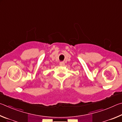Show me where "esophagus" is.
I'll return each instance as SVG.
<instances>
[{"label":"esophagus","instance_id":"esophagus-1","mask_svg":"<svg viewBox=\"0 0 122 122\" xmlns=\"http://www.w3.org/2000/svg\"><path fill=\"white\" fill-rule=\"evenodd\" d=\"M59 65H61V66H64L65 65V63H64V62H61L59 63Z\"/></svg>","mask_w":122,"mask_h":122}]
</instances>
